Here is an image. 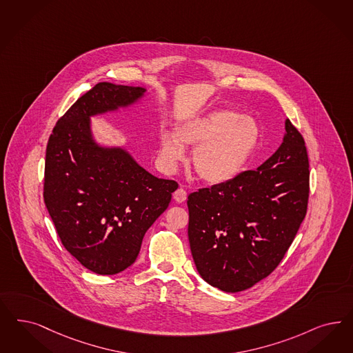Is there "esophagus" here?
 Returning a JSON list of instances; mask_svg holds the SVG:
<instances>
[{
    "instance_id": "esophagus-1",
    "label": "esophagus",
    "mask_w": 353,
    "mask_h": 353,
    "mask_svg": "<svg viewBox=\"0 0 353 353\" xmlns=\"http://www.w3.org/2000/svg\"><path fill=\"white\" fill-rule=\"evenodd\" d=\"M186 196H188V193H186V190L183 189V188H179L174 193H173V198H174V201L177 202V203H183L186 201Z\"/></svg>"
}]
</instances>
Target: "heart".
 <instances>
[{
  "mask_svg": "<svg viewBox=\"0 0 353 353\" xmlns=\"http://www.w3.org/2000/svg\"><path fill=\"white\" fill-rule=\"evenodd\" d=\"M259 126L249 116L232 110H216L183 122L176 137L163 134L160 154L168 168L183 158V145L195 146L192 164L198 179L211 185L236 177L259 142Z\"/></svg>",
  "mask_w": 353,
  "mask_h": 353,
  "instance_id": "obj_1",
  "label": "heart"
}]
</instances>
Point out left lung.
I'll return each mask as SVG.
<instances>
[{"mask_svg": "<svg viewBox=\"0 0 353 353\" xmlns=\"http://www.w3.org/2000/svg\"><path fill=\"white\" fill-rule=\"evenodd\" d=\"M276 152L254 170L188 196V236L201 276L240 292L279 266L305 219L309 158L304 137L285 121Z\"/></svg>", "mask_w": 353, "mask_h": 353, "instance_id": "obj_1", "label": "left lung"}]
</instances>
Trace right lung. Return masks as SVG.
Instances as JSON below:
<instances>
[{
	"label": "right lung",
	"mask_w": 353,
	"mask_h": 353,
	"mask_svg": "<svg viewBox=\"0 0 353 353\" xmlns=\"http://www.w3.org/2000/svg\"><path fill=\"white\" fill-rule=\"evenodd\" d=\"M145 88L100 82L49 135L43 198L62 245L85 268L113 275L133 265L147 230L167 210L173 180L158 179L120 148L97 146L88 117L128 105Z\"/></svg>",
	"instance_id": "1"
}]
</instances>
